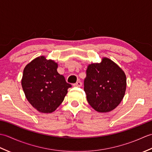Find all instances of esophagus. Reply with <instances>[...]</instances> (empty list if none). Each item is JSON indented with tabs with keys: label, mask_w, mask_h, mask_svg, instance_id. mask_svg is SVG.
I'll return each instance as SVG.
<instances>
[{
	"label": "esophagus",
	"mask_w": 152,
	"mask_h": 152,
	"mask_svg": "<svg viewBox=\"0 0 152 152\" xmlns=\"http://www.w3.org/2000/svg\"><path fill=\"white\" fill-rule=\"evenodd\" d=\"M82 85V83L80 81H78V82H77L76 83H74L73 86L74 87H81Z\"/></svg>",
	"instance_id": "esophagus-1"
}]
</instances>
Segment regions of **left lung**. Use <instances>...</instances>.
<instances>
[{"mask_svg":"<svg viewBox=\"0 0 152 152\" xmlns=\"http://www.w3.org/2000/svg\"><path fill=\"white\" fill-rule=\"evenodd\" d=\"M84 91L90 106L98 112H109L124 99L127 80L120 67L111 59L102 57L99 63L88 66Z\"/></svg>","mask_w":152,"mask_h":152,"instance_id":"1","label":"left lung"}]
</instances>
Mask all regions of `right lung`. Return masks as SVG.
Returning <instances> with one entry per match:
<instances>
[{
  "label": "right lung",
  "instance_id": "obj_1",
  "mask_svg": "<svg viewBox=\"0 0 152 152\" xmlns=\"http://www.w3.org/2000/svg\"><path fill=\"white\" fill-rule=\"evenodd\" d=\"M58 64L45 56L35 58L25 66L21 86L27 101L41 113L54 112L72 87L57 72Z\"/></svg>",
  "mask_w": 152,
  "mask_h": 152
}]
</instances>
